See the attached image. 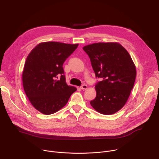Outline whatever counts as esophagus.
Wrapping results in <instances>:
<instances>
[{
    "instance_id": "esophagus-1",
    "label": "esophagus",
    "mask_w": 159,
    "mask_h": 159,
    "mask_svg": "<svg viewBox=\"0 0 159 159\" xmlns=\"http://www.w3.org/2000/svg\"><path fill=\"white\" fill-rule=\"evenodd\" d=\"M80 89H81L82 90L87 89V85H85V84H84V85H82L80 87Z\"/></svg>"
}]
</instances>
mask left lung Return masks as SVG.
Here are the masks:
<instances>
[{
  "instance_id": "obj_1",
  "label": "left lung",
  "mask_w": 159,
  "mask_h": 159,
  "mask_svg": "<svg viewBox=\"0 0 159 159\" xmlns=\"http://www.w3.org/2000/svg\"><path fill=\"white\" fill-rule=\"evenodd\" d=\"M83 50L89 55L96 77L102 78L95 86L96 98L90 105L98 112L110 115L127 102L137 70L131 56L118 43H96Z\"/></svg>"
}]
</instances>
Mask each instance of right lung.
<instances>
[{
    "instance_id": "obj_1",
    "label": "right lung",
    "mask_w": 159,
    "mask_h": 159,
    "mask_svg": "<svg viewBox=\"0 0 159 159\" xmlns=\"http://www.w3.org/2000/svg\"><path fill=\"white\" fill-rule=\"evenodd\" d=\"M78 45L43 42L28 55L22 71V84L31 104L43 114L48 115L58 111L77 90L66 83L62 66Z\"/></svg>"
}]
</instances>
